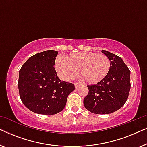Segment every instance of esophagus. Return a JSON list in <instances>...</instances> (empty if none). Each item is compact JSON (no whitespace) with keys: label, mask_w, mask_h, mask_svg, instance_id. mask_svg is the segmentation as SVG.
<instances>
[{"label":"esophagus","mask_w":147,"mask_h":147,"mask_svg":"<svg viewBox=\"0 0 147 147\" xmlns=\"http://www.w3.org/2000/svg\"><path fill=\"white\" fill-rule=\"evenodd\" d=\"M80 85H81V84H80L75 83V88H79L80 86Z\"/></svg>","instance_id":"1"}]
</instances>
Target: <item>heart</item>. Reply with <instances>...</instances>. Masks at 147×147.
Returning <instances> with one entry per match:
<instances>
[{
    "mask_svg": "<svg viewBox=\"0 0 147 147\" xmlns=\"http://www.w3.org/2000/svg\"><path fill=\"white\" fill-rule=\"evenodd\" d=\"M55 68L64 80L73 78L80 69V74L88 83L94 84L101 82L110 71V63L108 57L103 53L94 52H80L65 56V59L57 57Z\"/></svg>",
    "mask_w": 147,
    "mask_h": 147,
    "instance_id": "b5f03b06",
    "label": "heart"
}]
</instances>
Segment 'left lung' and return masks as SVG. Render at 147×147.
Returning a JSON list of instances; mask_svg holds the SVG:
<instances>
[{
	"label": "left lung",
	"instance_id": "1",
	"mask_svg": "<svg viewBox=\"0 0 147 147\" xmlns=\"http://www.w3.org/2000/svg\"><path fill=\"white\" fill-rule=\"evenodd\" d=\"M110 62V71L101 82L87 86L88 94L84 105L92 113L106 114L119 110L128 99L130 89V71L119 56L102 50Z\"/></svg>",
	"mask_w": 147,
	"mask_h": 147
}]
</instances>
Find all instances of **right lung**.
<instances>
[{
	"label": "right lung",
	"instance_id": "add662e5",
	"mask_svg": "<svg viewBox=\"0 0 147 147\" xmlns=\"http://www.w3.org/2000/svg\"><path fill=\"white\" fill-rule=\"evenodd\" d=\"M58 52L47 50L30 57L19 71V96L24 105L39 114H55L65 108L74 84L57 77L54 64Z\"/></svg>",
	"mask_w": 147,
	"mask_h": 147
}]
</instances>
